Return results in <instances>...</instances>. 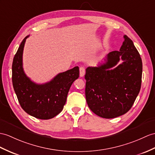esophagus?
<instances>
[{"label":"esophagus","instance_id":"esophagus-1","mask_svg":"<svg viewBox=\"0 0 155 155\" xmlns=\"http://www.w3.org/2000/svg\"><path fill=\"white\" fill-rule=\"evenodd\" d=\"M85 74V68L83 67V66L80 67V77L84 76Z\"/></svg>","mask_w":155,"mask_h":155}]
</instances>
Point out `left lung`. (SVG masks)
<instances>
[{"label":"left lung","mask_w":155,"mask_h":155,"mask_svg":"<svg viewBox=\"0 0 155 155\" xmlns=\"http://www.w3.org/2000/svg\"><path fill=\"white\" fill-rule=\"evenodd\" d=\"M124 38L120 51L109 52L103 64L86 69L87 103L91 111L104 118L126 114L141 89V58L133 41L126 35ZM120 59L123 62L117 66Z\"/></svg>","instance_id":"left-lung-1"}]
</instances>
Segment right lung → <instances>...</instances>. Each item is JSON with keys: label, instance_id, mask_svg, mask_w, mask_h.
<instances>
[{"label": "right lung", "instance_id": "1", "mask_svg": "<svg viewBox=\"0 0 155 155\" xmlns=\"http://www.w3.org/2000/svg\"><path fill=\"white\" fill-rule=\"evenodd\" d=\"M27 36L21 41L12 62V84L23 110L35 118L48 120L62 110L73 82L80 75L78 66L60 73L43 84H37L26 75L22 56Z\"/></svg>", "mask_w": 155, "mask_h": 155}]
</instances>
